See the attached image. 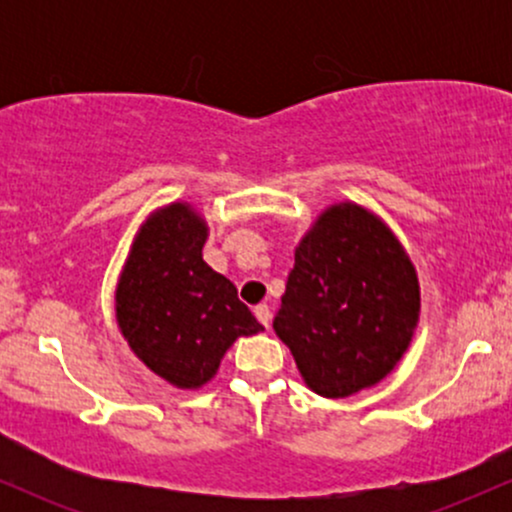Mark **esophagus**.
<instances>
[{
  "label": "esophagus",
  "instance_id": "1",
  "mask_svg": "<svg viewBox=\"0 0 512 512\" xmlns=\"http://www.w3.org/2000/svg\"><path fill=\"white\" fill-rule=\"evenodd\" d=\"M255 315H257V320H260L264 327H269V322H272V310H269L267 303L255 305Z\"/></svg>",
  "mask_w": 512,
  "mask_h": 512
}]
</instances>
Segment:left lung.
<instances>
[{
	"label": "left lung",
	"instance_id": "8db88e82",
	"mask_svg": "<svg viewBox=\"0 0 512 512\" xmlns=\"http://www.w3.org/2000/svg\"><path fill=\"white\" fill-rule=\"evenodd\" d=\"M419 281L399 240L358 204H334L296 248L274 332L308 387L349 397L385 378L419 322Z\"/></svg>",
	"mask_w": 512,
	"mask_h": 512
}]
</instances>
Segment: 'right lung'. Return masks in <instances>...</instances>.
Returning <instances> with one entry per match:
<instances>
[{
	"mask_svg": "<svg viewBox=\"0 0 512 512\" xmlns=\"http://www.w3.org/2000/svg\"><path fill=\"white\" fill-rule=\"evenodd\" d=\"M207 231L190 204L156 211L134 240L115 293L127 344L182 390L209 383L228 346L262 330L236 286L202 260Z\"/></svg>",
	"mask_w": 512,
	"mask_h": 512,
	"instance_id": "right-lung-1",
	"label": "right lung"
}]
</instances>
